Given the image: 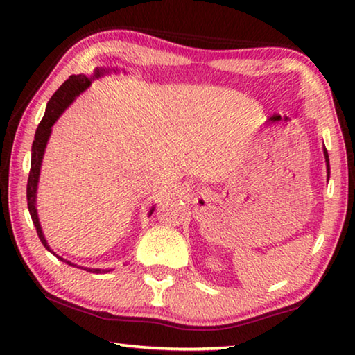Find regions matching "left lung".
<instances>
[{
  "label": "left lung",
  "instance_id": "8db88e82",
  "mask_svg": "<svg viewBox=\"0 0 355 355\" xmlns=\"http://www.w3.org/2000/svg\"><path fill=\"white\" fill-rule=\"evenodd\" d=\"M324 156H326V163H327V175H329V155H327V150H326V147H324Z\"/></svg>",
  "mask_w": 355,
  "mask_h": 355
}]
</instances>
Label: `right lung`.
<instances>
[{
  "label": "right lung",
  "mask_w": 355,
  "mask_h": 355,
  "mask_svg": "<svg viewBox=\"0 0 355 355\" xmlns=\"http://www.w3.org/2000/svg\"><path fill=\"white\" fill-rule=\"evenodd\" d=\"M100 75H101V70L98 69L97 71H95V76H100ZM89 84H91V80H87V76H84V75H71L67 81H64L62 86L59 87L55 94H53V97L50 98V101H48L45 116L40 120L37 130H35L33 150H31L33 152L31 153V169H29V177H28V184H26V199H28L29 214H31L33 224L35 227V230H37L40 241L50 252H51V249L48 248L46 239L44 236V233H42L37 211H35V191H37L42 158H44V152L46 147L48 137H50V133H51V127L55 125L58 117L64 112L65 107H67L71 101L75 100V97H78V95L84 91V89L89 87ZM153 209H155V207H152V209H150V214L153 213ZM58 258L59 260L65 261L61 257H58ZM67 263L71 264L70 261H67ZM87 271L89 272H106V271H101V269H87Z\"/></svg>",
  "instance_id": "add662e5"
}]
</instances>
